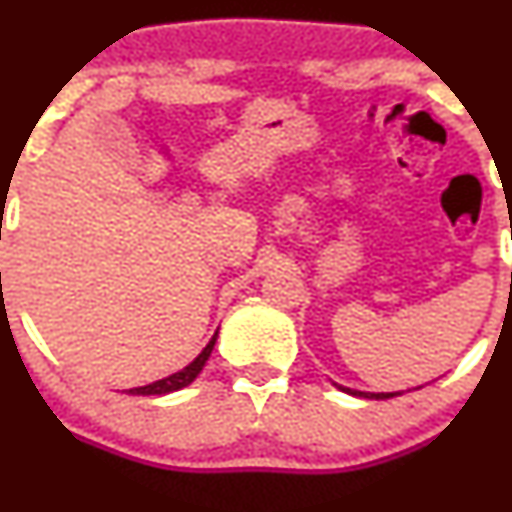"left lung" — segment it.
I'll return each instance as SVG.
<instances>
[{"mask_svg": "<svg viewBox=\"0 0 512 512\" xmlns=\"http://www.w3.org/2000/svg\"><path fill=\"white\" fill-rule=\"evenodd\" d=\"M342 391H347V394L352 396H364V399H391V396H399V394H369V391H352L347 389V386H339Z\"/></svg>", "mask_w": 512, "mask_h": 512, "instance_id": "left-lung-1", "label": "left lung"}]
</instances>
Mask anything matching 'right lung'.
Here are the masks:
<instances>
[{
	"label": "right lung",
	"instance_id": "obj_1",
	"mask_svg": "<svg viewBox=\"0 0 512 512\" xmlns=\"http://www.w3.org/2000/svg\"><path fill=\"white\" fill-rule=\"evenodd\" d=\"M215 339H218V334H215V337L210 339V344L203 349V352L198 354V359L190 361V364L185 366V369L175 371V374L165 376V379H160V381H153V384H148V386H138V389H128V394H136V396H163V394H170V391L185 389V386H188V384H193L195 376H198L200 371H203L205 361H208L210 352H213Z\"/></svg>",
	"mask_w": 512,
	"mask_h": 512
}]
</instances>
